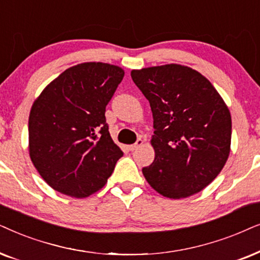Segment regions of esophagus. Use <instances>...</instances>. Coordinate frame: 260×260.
<instances>
[{
  "label": "esophagus",
  "instance_id": "34e87169",
  "mask_svg": "<svg viewBox=\"0 0 260 260\" xmlns=\"http://www.w3.org/2000/svg\"><path fill=\"white\" fill-rule=\"evenodd\" d=\"M143 145H144V140L141 139V138H139V139L137 140L136 144L129 145V146H128V150H129V151H134V150H137V148H139L140 146H143Z\"/></svg>",
  "mask_w": 260,
  "mask_h": 260
}]
</instances>
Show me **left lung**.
<instances>
[{
	"label": "left lung",
	"mask_w": 260,
	"mask_h": 260,
	"mask_svg": "<svg viewBox=\"0 0 260 260\" xmlns=\"http://www.w3.org/2000/svg\"><path fill=\"white\" fill-rule=\"evenodd\" d=\"M153 115L154 160L148 184L179 200L200 192L220 174L231 152L232 117L223 99L199 71L165 64L131 71Z\"/></svg>",
	"instance_id": "left-lung-1"
}]
</instances>
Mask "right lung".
Segmentation results:
<instances>
[{"instance_id": "obj_1", "label": "right lung", "mask_w": 260, "mask_h": 260, "mask_svg": "<svg viewBox=\"0 0 260 260\" xmlns=\"http://www.w3.org/2000/svg\"><path fill=\"white\" fill-rule=\"evenodd\" d=\"M124 76L101 61L71 67L46 85L28 119L29 157L41 178L84 199L106 185L123 155L106 122V106Z\"/></svg>"}]
</instances>
